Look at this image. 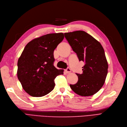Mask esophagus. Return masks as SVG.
I'll use <instances>...</instances> for the list:
<instances>
[{
	"label": "esophagus",
	"mask_w": 127,
	"mask_h": 127,
	"mask_svg": "<svg viewBox=\"0 0 127 127\" xmlns=\"http://www.w3.org/2000/svg\"><path fill=\"white\" fill-rule=\"evenodd\" d=\"M71 71V70L70 67H67V69L65 70V72H66L67 73H70Z\"/></svg>",
	"instance_id": "esophagus-1"
}]
</instances>
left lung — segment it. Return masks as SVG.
<instances>
[{
  "mask_svg": "<svg viewBox=\"0 0 127 127\" xmlns=\"http://www.w3.org/2000/svg\"><path fill=\"white\" fill-rule=\"evenodd\" d=\"M79 61L85 65L83 73H76L78 80L70 86L81 96H91L97 92L105 83L108 73V63L101 44L86 32L77 31L64 33Z\"/></svg>",
  "mask_w": 127,
  "mask_h": 127,
  "instance_id": "obj_1",
  "label": "left lung"
}]
</instances>
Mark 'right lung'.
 <instances>
[{"mask_svg": "<svg viewBox=\"0 0 127 127\" xmlns=\"http://www.w3.org/2000/svg\"><path fill=\"white\" fill-rule=\"evenodd\" d=\"M62 32L46 34L26 45L18 62L17 76L24 90L30 95L41 97L55 87L56 77L63 74L54 65V51L63 41Z\"/></svg>", "mask_w": 127, "mask_h": 127, "instance_id": "obj_1", "label": "right lung"}]
</instances>
